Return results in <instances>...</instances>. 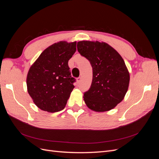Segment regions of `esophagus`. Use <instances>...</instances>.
<instances>
[{"instance_id": "esophagus-1", "label": "esophagus", "mask_w": 159, "mask_h": 159, "mask_svg": "<svg viewBox=\"0 0 159 159\" xmlns=\"http://www.w3.org/2000/svg\"><path fill=\"white\" fill-rule=\"evenodd\" d=\"M76 81H77V84H79L80 83V81H81V78H77Z\"/></svg>"}]
</instances>
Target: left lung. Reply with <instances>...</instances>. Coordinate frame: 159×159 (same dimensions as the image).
Returning <instances> with one entry per match:
<instances>
[{
    "instance_id": "8db88e82",
    "label": "left lung",
    "mask_w": 159,
    "mask_h": 159,
    "mask_svg": "<svg viewBox=\"0 0 159 159\" xmlns=\"http://www.w3.org/2000/svg\"><path fill=\"white\" fill-rule=\"evenodd\" d=\"M77 48L93 69L91 87L84 95L86 105L96 112L115 108L124 99L129 85V72L122 57L103 42L80 41Z\"/></svg>"
}]
</instances>
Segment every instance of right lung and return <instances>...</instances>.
Listing matches in <instances>:
<instances>
[{
    "label": "right lung",
    "mask_w": 159,
    "mask_h": 159,
    "mask_svg": "<svg viewBox=\"0 0 159 159\" xmlns=\"http://www.w3.org/2000/svg\"><path fill=\"white\" fill-rule=\"evenodd\" d=\"M76 51V42L60 41L42 52L28 70L27 90L33 102L50 113L64 109L74 88L68 61Z\"/></svg>",
    "instance_id": "right-lung-1"
}]
</instances>
